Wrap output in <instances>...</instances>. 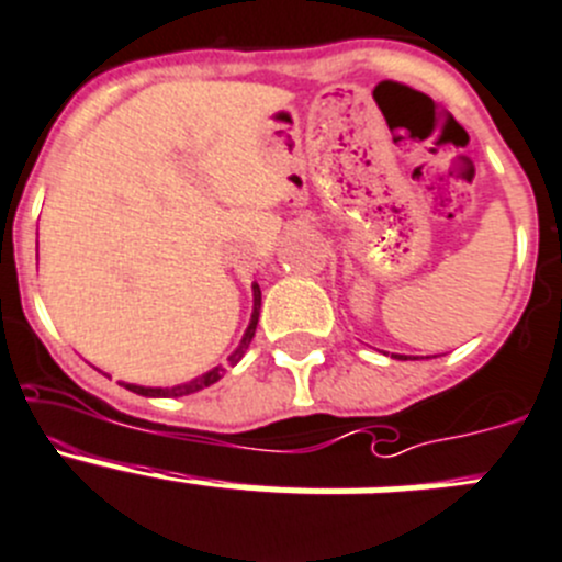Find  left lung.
<instances>
[{"instance_id": "left-lung-1", "label": "left lung", "mask_w": 562, "mask_h": 562, "mask_svg": "<svg viewBox=\"0 0 562 562\" xmlns=\"http://www.w3.org/2000/svg\"><path fill=\"white\" fill-rule=\"evenodd\" d=\"M400 360H407V358H400Z\"/></svg>"}]
</instances>
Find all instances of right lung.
Returning a JSON list of instances; mask_svg holds the SVG:
<instances>
[{
  "mask_svg": "<svg viewBox=\"0 0 562 562\" xmlns=\"http://www.w3.org/2000/svg\"><path fill=\"white\" fill-rule=\"evenodd\" d=\"M257 318H260V288L255 285V313H251V322H249V327H246L240 346L235 349L233 355H229V366L238 363V360L246 355V349H249L251 338H255ZM224 371H227L224 366H216V369L207 371V374H202V376H196V380L186 382V385H175V387H140V385H124V387H130L133 393H140V396H188V393H196V391H202V387H207V385H213V382L222 380Z\"/></svg>",
  "mask_w": 562,
  "mask_h": 562,
  "instance_id": "right-lung-1",
  "label": "right lung"
}]
</instances>
